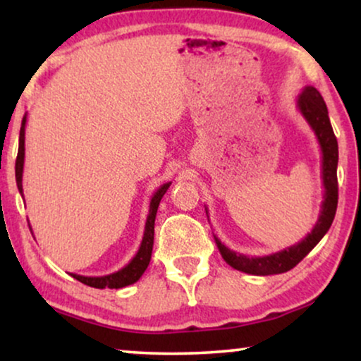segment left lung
<instances>
[{
	"instance_id": "obj_1",
	"label": "left lung",
	"mask_w": 361,
	"mask_h": 361,
	"mask_svg": "<svg viewBox=\"0 0 361 361\" xmlns=\"http://www.w3.org/2000/svg\"><path fill=\"white\" fill-rule=\"evenodd\" d=\"M298 110L304 120L312 128L315 137H317L320 151H322V185H324V200L320 207L319 219L315 221L310 233L304 236L299 243L289 248L281 250L278 253L268 256H246L230 250L221 241L215 238L216 248H219L221 258L228 263L231 268L243 271V273L255 276H269L281 274L293 269L299 261L307 256L315 245L324 238L330 225H332L335 212H337L338 202V182H337V164H338V145L337 137L334 135L332 125L329 120L327 105L324 98L317 92V88L305 87L298 97ZM207 212V209H205ZM209 216V212H207Z\"/></svg>"
}]
</instances>
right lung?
I'll use <instances>...</instances> for the list:
<instances>
[{
    "instance_id": "right-lung-1",
    "label": "right lung",
    "mask_w": 361,
    "mask_h": 361,
    "mask_svg": "<svg viewBox=\"0 0 361 361\" xmlns=\"http://www.w3.org/2000/svg\"><path fill=\"white\" fill-rule=\"evenodd\" d=\"M26 121L27 115H24L23 123H21V131H19V149H18V157H16V184L19 189V194H23V169H24V135H26ZM171 182H166L162 184L159 189L154 192V195L151 197L149 202V214H147L146 225H145V235H142L140 250L135 255L130 263L123 266L121 269L115 271V273L106 274V276H82L71 273L73 279L80 281V283L90 286V288L97 289H120L125 288V286L135 284L137 279L141 278L142 273H145L147 266H149L151 261V253H152V245H154V220L157 214V207H159V202L162 195L166 194L167 189H169Z\"/></svg>"
}]
</instances>
